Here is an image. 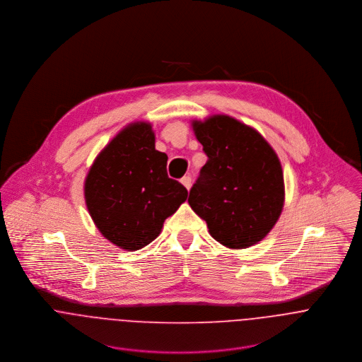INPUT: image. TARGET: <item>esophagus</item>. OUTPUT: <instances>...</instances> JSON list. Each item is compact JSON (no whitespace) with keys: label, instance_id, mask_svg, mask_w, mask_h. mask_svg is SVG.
<instances>
[{"label":"esophagus","instance_id":"obj_1","mask_svg":"<svg viewBox=\"0 0 362 362\" xmlns=\"http://www.w3.org/2000/svg\"><path fill=\"white\" fill-rule=\"evenodd\" d=\"M181 184H182L187 189H189L191 185H192V178H191L189 175H187V177H184V178L181 180Z\"/></svg>","mask_w":362,"mask_h":362}]
</instances>
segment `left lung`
<instances>
[{
    "mask_svg": "<svg viewBox=\"0 0 362 362\" xmlns=\"http://www.w3.org/2000/svg\"><path fill=\"white\" fill-rule=\"evenodd\" d=\"M206 164L189 191V206L221 245L243 250L263 240L284 205L280 160L257 129L228 115L194 121Z\"/></svg>",
    "mask_w": 362,
    "mask_h": 362,
    "instance_id": "1",
    "label": "left lung"
}]
</instances>
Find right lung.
I'll return each mask as SVG.
<instances>
[{"label":"right lung","instance_id":"obj_1","mask_svg":"<svg viewBox=\"0 0 362 362\" xmlns=\"http://www.w3.org/2000/svg\"><path fill=\"white\" fill-rule=\"evenodd\" d=\"M149 122L125 127L104 148L85 180V201L96 227L117 247L136 251L157 238L164 220L188 198L167 175Z\"/></svg>","mask_w":362,"mask_h":362}]
</instances>
